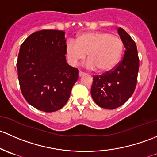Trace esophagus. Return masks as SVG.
I'll return each instance as SVG.
<instances>
[{
  "label": "esophagus",
  "instance_id": "34e87169",
  "mask_svg": "<svg viewBox=\"0 0 157 157\" xmlns=\"http://www.w3.org/2000/svg\"><path fill=\"white\" fill-rule=\"evenodd\" d=\"M84 75H85V72H82V71H80V72H79V76H83Z\"/></svg>",
  "mask_w": 157,
  "mask_h": 157
}]
</instances>
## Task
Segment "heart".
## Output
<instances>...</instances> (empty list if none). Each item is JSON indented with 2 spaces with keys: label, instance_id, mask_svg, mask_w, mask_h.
I'll list each match as a JSON object with an SVG mask.
<instances>
[{
  "label": "heart",
  "instance_id": "obj_1",
  "mask_svg": "<svg viewBox=\"0 0 157 157\" xmlns=\"http://www.w3.org/2000/svg\"><path fill=\"white\" fill-rule=\"evenodd\" d=\"M123 41L120 38L106 32L83 33L76 42L70 40L66 45V54L69 63L76 66L86 56L85 66L90 69H99L108 72L116 67L123 52Z\"/></svg>",
  "mask_w": 157,
  "mask_h": 157
}]
</instances>
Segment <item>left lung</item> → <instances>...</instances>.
I'll return each mask as SVG.
<instances>
[{"mask_svg": "<svg viewBox=\"0 0 157 157\" xmlns=\"http://www.w3.org/2000/svg\"><path fill=\"white\" fill-rule=\"evenodd\" d=\"M118 32L125 48L123 58L111 70L94 75L90 90L96 104L108 109H116L126 102L133 94L138 80L139 57L136 44L122 28L118 29Z\"/></svg>", "mask_w": 157, "mask_h": 157, "instance_id": "left-lung-1", "label": "left lung"}]
</instances>
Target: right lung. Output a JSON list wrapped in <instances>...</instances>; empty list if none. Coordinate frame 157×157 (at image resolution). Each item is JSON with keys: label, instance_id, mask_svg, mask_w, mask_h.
<instances>
[{"label": "right lung", "instance_id": "right-lung-1", "mask_svg": "<svg viewBox=\"0 0 157 157\" xmlns=\"http://www.w3.org/2000/svg\"><path fill=\"white\" fill-rule=\"evenodd\" d=\"M63 31L41 30L21 44L17 67L21 92L33 107L46 113L65 106L78 78L66 61Z\"/></svg>", "mask_w": 157, "mask_h": 157}]
</instances>
